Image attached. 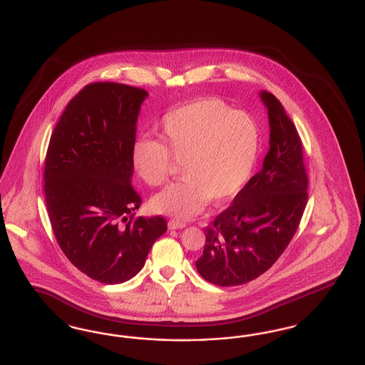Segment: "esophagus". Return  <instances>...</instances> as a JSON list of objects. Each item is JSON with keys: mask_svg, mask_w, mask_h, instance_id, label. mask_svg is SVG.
<instances>
[{"mask_svg": "<svg viewBox=\"0 0 365 365\" xmlns=\"http://www.w3.org/2000/svg\"><path fill=\"white\" fill-rule=\"evenodd\" d=\"M168 227L170 229H183V227H186V224L182 222V221H178V220H170Z\"/></svg>", "mask_w": 365, "mask_h": 365, "instance_id": "1", "label": "esophagus"}]
</instances>
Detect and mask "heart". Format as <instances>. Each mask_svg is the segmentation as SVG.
Returning a JSON list of instances; mask_svg holds the SVG:
<instances>
[{"mask_svg": "<svg viewBox=\"0 0 365 365\" xmlns=\"http://www.w3.org/2000/svg\"><path fill=\"white\" fill-rule=\"evenodd\" d=\"M160 140L138 138L130 162L151 187L167 182L174 161L183 178L151 200L153 212L189 218L213 200H233L250 180L262 145L259 121L218 98H202L164 114L158 123Z\"/></svg>", "mask_w": 365, "mask_h": 365, "instance_id": "1", "label": "heart"}]
</instances>
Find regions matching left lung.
<instances>
[{"label": "left lung", "instance_id": "left-lung-1", "mask_svg": "<svg viewBox=\"0 0 365 365\" xmlns=\"http://www.w3.org/2000/svg\"><path fill=\"white\" fill-rule=\"evenodd\" d=\"M260 97L271 128L263 168L203 229L206 244L195 262L200 275L220 287L245 284L274 265L299 227L309 197L298 130L274 94Z\"/></svg>", "mask_w": 365, "mask_h": 365}]
</instances>
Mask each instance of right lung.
Segmentation results:
<instances>
[{"mask_svg":"<svg viewBox=\"0 0 365 365\" xmlns=\"http://www.w3.org/2000/svg\"><path fill=\"white\" fill-rule=\"evenodd\" d=\"M148 93L114 82L82 88L51 135L44 194L51 227L66 257L88 277L118 284L138 275L167 230L163 217H135L132 144Z\"/></svg>","mask_w":365,"mask_h":365,"instance_id":"obj_1","label":"right lung"}]
</instances>
